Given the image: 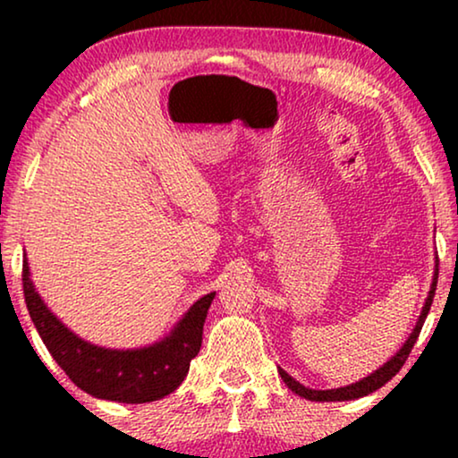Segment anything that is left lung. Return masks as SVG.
Instances as JSON below:
<instances>
[{
    "instance_id": "8db88e82",
    "label": "left lung",
    "mask_w": 458,
    "mask_h": 458,
    "mask_svg": "<svg viewBox=\"0 0 458 458\" xmlns=\"http://www.w3.org/2000/svg\"><path fill=\"white\" fill-rule=\"evenodd\" d=\"M436 284H437V268H436V273H434V281H431V290H429L428 300H425L421 317H419V321L415 325V329H412V334L409 335V340L404 342V346L400 348L398 352L394 354L392 359L387 360L384 367H379L377 371L369 375V377L356 381V384H352V386L337 387V390H310V387H304L302 384H298V381L293 379L292 375H287L284 369H279L281 379H284L285 386L290 387L292 392H296L298 396H302L306 400H315V403H340V400H354V398H362V396H367V394L379 390L381 386H386L387 381H390L394 375H396L400 369H403L406 359H409L411 350H412V346H415L419 334H421V327H423V323H425V317H428V312L431 309V302H434Z\"/></svg>"
}]
</instances>
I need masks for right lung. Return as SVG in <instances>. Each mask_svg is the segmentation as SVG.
I'll list each match as a JSON object with an SVG mask.
<instances>
[{
	"label": "right lung",
	"mask_w": 458,
	"mask_h": 458,
	"mask_svg": "<svg viewBox=\"0 0 458 458\" xmlns=\"http://www.w3.org/2000/svg\"><path fill=\"white\" fill-rule=\"evenodd\" d=\"M22 290L43 344L68 379L91 396L127 404L152 403L177 390L202 346L204 321L215 298V292L199 298L162 342L137 350H110L81 340L55 318L35 292L27 259L22 262Z\"/></svg>",
	"instance_id": "obj_1"
}]
</instances>
